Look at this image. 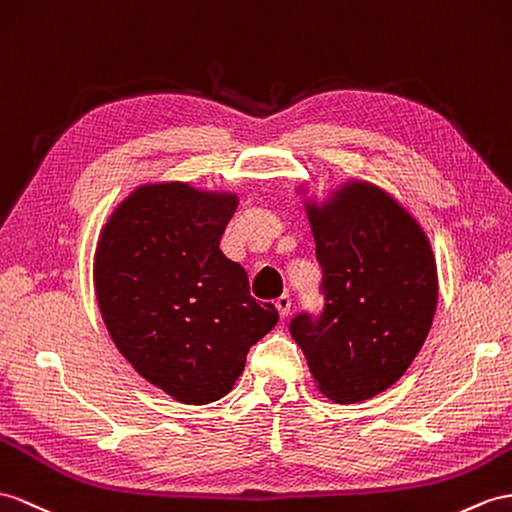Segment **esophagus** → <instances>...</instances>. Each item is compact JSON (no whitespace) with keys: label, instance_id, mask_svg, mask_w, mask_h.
<instances>
[{"label":"esophagus","instance_id":"1","mask_svg":"<svg viewBox=\"0 0 512 512\" xmlns=\"http://www.w3.org/2000/svg\"><path fill=\"white\" fill-rule=\"evenodd\" d=\"M276 308H278V313H280L282 319L289 317V313H291V297L289 295H280L276 299Z\"/></svg>","mask_w":512,"mask_h":512}]
</instances>
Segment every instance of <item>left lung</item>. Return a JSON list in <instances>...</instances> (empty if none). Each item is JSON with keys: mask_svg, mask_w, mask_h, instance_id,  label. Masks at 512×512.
<instances>
[{"mask_svg": "<svg viewBox=\"0 0 512 512\" xmlns=\"http://www.w3.org/2000/svg\"><path fill=\"white\" fill-rule=\"evenodd\" d=\"M321 267L323 310L293 317L317 389L356 404L389 389L419 354L439 297L426 232L380 186L352 180L306 202Z\"/></svg>", "mask_w": 512, "mask_h": 512, "instance_id": "8db88e82", "label": "left lung"}]
</instances>
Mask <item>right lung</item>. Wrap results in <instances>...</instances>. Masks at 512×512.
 Here are the masks:
<instances>
[{
    "mask_svg": "<svg viewBox=\"0 0 512 512\" xmlns=\"http://www.w3.org/2000/svg\"><path fill=\"white\" fill-rule=\"evenodd\" d=\"M239 197L184 182L143 184L110 215L95 249V295L112 343L176 402L228 395L249 347L278 323L249 295L221 234Z\"/></svg>",
    "mask_w": 512,
    "mask_h": 512,
    "instance_id": "add662e5",
    "label": "right lung"
}]
</instances>
